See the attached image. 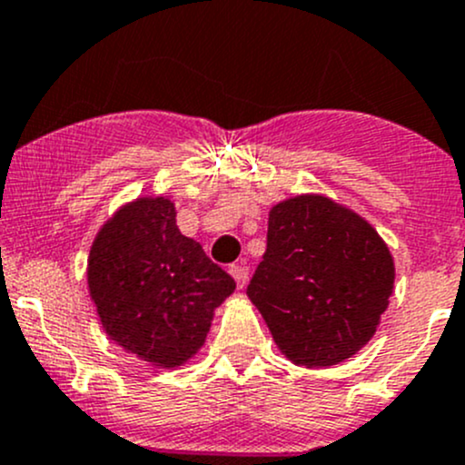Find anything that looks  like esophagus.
<instances>
[{
    "label": "esophagus",
    "instance_id": "1",
    "mask_svg": "<svg viewBox=\"0 0 465 465\" xmlns=\"http://www.w3.org/2000/svg\"><path fill=\"white\" fill-rule=\"evenodd\" d=\"M229 273H232L233 281H236L238 287H245V285H247L249 270H247L245 265H232V267H229Z\"/></svg>",
    "mask_w": 465,
    "mask_h": 465
}]
</instances>
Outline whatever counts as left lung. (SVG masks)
<instances>
[{"label": "left lung", "mask_w": 465, "mask_h": 465, "mask_svg": "<svg viewBox=\"0 0 465 465\" xmlns=\"http://www.w3.org/2000/svg\"><path fill=\"white\" fill-rule=\"evenodd\" d=\"M394 292V258L363 216L322 193L270 209L267 252L247 296L294 365L330 368L376 334Z\"/></svg>", "instance_id": "obj_1"}]
</instances>
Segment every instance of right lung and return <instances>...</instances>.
I'll return each instance as SVG.
<instances>
[{
	"instance_id": "1",
	"label": "right lung",
	"mask_w": 465,
	"mask_h": 465,
	"mask_svg": "<svg viewBox=\"0 0 465 465\" xmlns=\"http://www.w3.org/2000/svg\"><path fill=\"white\" fill-rule=\"evenodd\" d=\"M86 282L104 334L160 370L198 354L236 282L180 233L167 195L124 203L93 238Z\"/></svg>"
}]
</instances>
